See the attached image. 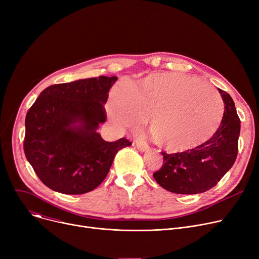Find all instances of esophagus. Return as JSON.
<instances>
[{
    "label": "esophagus",
    "mask_w": 259,
    "mask_h": 259,
    "mask_svg": "<svg viewBox=\"0 0 259 259\" xmlns=\"http://www.w3.org/2000/svg\"><path fill=\"white\" fill-rule=\"evenodd\" d=\"M135 145H137V148L139 149L140 151H146L149 149L148 144L144 141H137V142H135Z\"/></svg>",
    "instance_id": "obj_1"
}]
</instances>
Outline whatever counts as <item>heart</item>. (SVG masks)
<instances>
[{
	"instance_id": "1",
	"label": "heart",
	"mask_w": 259,
	"mask_h": 259,
	"mask_svg": "<svg viewBox=\"0 0 259 259\" xmlns=\"http://www.w3.org/2000/svg\"><path fill=\"white\" fill-rule=\"evenodd\" d=\"M107 112L117 127H134L148 115L153 141L168 151L183 152L206 142L219 128L224 103L197 77L161 72L115 85Z\"/></svg>"
}]
</instances>
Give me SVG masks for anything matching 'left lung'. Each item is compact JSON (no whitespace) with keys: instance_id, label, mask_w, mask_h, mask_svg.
Masks as SVG:
<instances>
[{"instance_id":"8db88e82","label":"left lung","mask_w":259,"mask_h":259,"mask_svg":"<svg viewBox=\"0 0 259 259\" xmlns=\"http://www.w3.org/2000/svg\"><path fill=\"white\" fill-rule=\"evenodd\" d=\"M225 111L221 126L207 142L191 150L168 154L161 168L153 173L156 183L176 194L206 192L219 183L235 162L238 152L240 119L235 104L226 91L219 89Z\"/></svg>"}]
</instances>
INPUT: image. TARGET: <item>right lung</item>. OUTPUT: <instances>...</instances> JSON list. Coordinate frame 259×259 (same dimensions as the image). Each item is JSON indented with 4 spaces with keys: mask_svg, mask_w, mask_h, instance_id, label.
<instances>
[{
    "mask_svg": "<svg viewBox=\"0 0 259 259\" xmlns=\"http://www.w3.org/2000/svg\"><path fill=\"white\" fill-rule=\"evenodd\" d=\"M116 76L51 85L26 114L24 151L45 186L63 194H84L102 184L115 154L132 145L104 141L97 132L107 118L104 104Z\"/></svg>",
    "mask_w": 259,
    "mask_h": 259,
    "instance_id": "right-lung-1",
    "label": "right lung"
}]
</instances>
